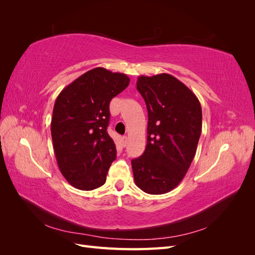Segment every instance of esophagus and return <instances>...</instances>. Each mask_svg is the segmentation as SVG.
Wrapping results in <instances>:
<instances>
[{"label": "esophagus", "mask_w": 255, "mask_h": 255, "mask_svg": "<svg viewBox=\"0 0 255 255\" xmlns=\"http://www.w3.org/2000/svg\"><path fill=\"white\" fill-rule=\"evenodd\" d=\"M121 141H122V145L126 146V145L128 144V137H127V136H123V137L121 138Z\"/></svg>", "instance_id": "obj_1"}]
</instances>
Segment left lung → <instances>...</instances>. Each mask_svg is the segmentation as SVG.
Segmentation results:
<instances>
[{"mask_svg": "<svg viewBox=\"0 0 255 255\" xmlns=\"http://www.w3.org/2000/svg\"><path fill=\"white\" fill-rule=\"evenodd\" d=\"M137 90L148 111L146 145L132 159L135 184L150 195L171 191L184 179L197 151L202 130L198 98L174 76L140 75Z\"/></svg>", "mask_w": 255, "mask_h": 255, "instance_id": "obj_1", "label": "left lung"}]
</instances>
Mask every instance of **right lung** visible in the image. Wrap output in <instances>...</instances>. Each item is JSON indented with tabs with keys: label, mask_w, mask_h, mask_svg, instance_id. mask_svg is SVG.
Returning <instances> with one entry per match:
<instances>
[{
	"label": "right lung",
	"mask_w": 255,
	"mask_h": 255,
	"mask_svg": "<svg viewBox=\"0 0 255 255\" xmlns=\"http://www.w3.org/2000/svg\"><path fill=\"white\" fill-rule=\"evenodd\" d=\"M128 84L127 74L99 67L58 95L51 121L53 148L61 174L73 187L92 190L105 183L116 159V144L106 130L110 102Z\"/></svg>",
	"instance_id": "obj_1"
}]
</instances>
